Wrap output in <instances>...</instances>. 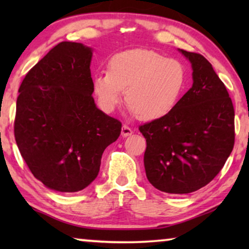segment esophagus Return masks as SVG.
<instances>
[{"instance_id": "esophagus-1", "label": "esophagus", "mask_w": 249, "mask_h": 249, "mask_svg": "<svg viewBox=\"0 0 249 249\" xmlns=\"http://www.w3.org/2000/svg\"><path fill=\"white\" fill-rule=\"evenodd\" d=\"M132 132H134V130L129 127V125L127 124H124L122 125V129H121V135L124 136V137H128V136L132 135Z\"/></svg>"}]
</instances>
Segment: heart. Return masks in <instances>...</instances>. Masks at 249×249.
<instances>
[{
  "instance_id": "heart-1",
  "label": "heart",
  "mask_w": 249,
  "mask_h": 249,
  "mask_svg": "<svg viewBox=\"0 0 249 249\" xmlns=\"http://www.w3.org/2000/svg\"><path fill=\"white\" fill-rule=\"evenodd\" d=\"M186 84L187 70L180 61L148 50H129L111 57L107 72L94 78L93 90L105 113L115 110L124 90L131 113L155 120L175 110Z\"/></svg>"
}]
</instances>
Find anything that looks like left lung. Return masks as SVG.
<instances>
[{"label": "left lung", "mask_w": 249, "mask_h": 249, "mask_svg": "<svg viewBox=\"0 0 249 249\" xmlns=\"http://www.w3.org/2000/svg\"><path fill=\"white\" fill-rule=\"evenodd\" d=\"M180 52L192 63V88L168 115L139 125L148 181L175 195L212 181L234 145V110L226 86L202 54Z\"/></svg>", "instance_id": "obj_1"}]
</instances>
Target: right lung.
Wrapping results in <instances>:
<instances>
[{
	"label": "right lung",
	"instance_id": "1",
	"mask_svg": "<svg viewBox=\"0 0 249 249\" xmlns=\"http://www.w3.org/2000/svg\"><path fill=\"white\" fill-rule=\"evenodd\" d=\"M91 55L80 43H59L19 88L17 145L34 177L56 192H79L93 182L104 149L121 134V122L91 96Z\"/></svg>",
	"mask_w": 249,
	"mask_h": 249
}]
</instances>
